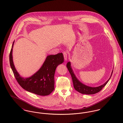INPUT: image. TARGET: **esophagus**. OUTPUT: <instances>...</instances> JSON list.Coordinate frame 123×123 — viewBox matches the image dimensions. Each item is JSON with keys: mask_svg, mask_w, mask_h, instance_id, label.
<instances>
[{"mask_svg": "<svg viewBox=\"0 0 123 123\" xmlns=\"http://www.w3.org/2000/svg\"><path fill=\"white\" fill-rule=\"evenodd\" d=\"M63 56H64V59L65 61H67V58H68V54L66 52H63Z\"/></svg>", "mask_w": 123, "mask_h": 123, "instance_id": "1", "label": "esophagus"}]
</instances>
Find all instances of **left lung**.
<instances>
[{"instance_id": "1", "label": "left lung", "mask_w": 123, "mask_h": 123, "mask_svg": "<svg viewBox=\"0 0 123 123\" xmlns=\"http://www.w3.org/2000/svg\"><path fill=\"white\" fill-rule=\"evenodd\" d=\"M67 67L68 70L69 71L70 75H71L72 80L73 84V86H74V88H75V89L81 94H87V95L94 94H96V93L99 92L100 90H101V89L105 86V85L107 84V83L108 82V81L110 79V78L112 76L113 72V70L112 71L110 77L104 84H103L99 87H89V86H86V85L82 84L81 82H80L78 80V79L75 76V75L73 71V70H72V68L70 66V62H68L67 63Z\"/></svg>"}]
</instances>
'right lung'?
<instances>
[{
	"instance_id": "right-lung-1",
	"label": "right lung",
	"mask_w": 123,
	"mask_h": 123,
	"mask_svg": "<svg viewBox=\"0 0 123 123\" xmlns=\"http://www.w3.org/2000/svg\"><path fill=\"white\" fill-rule=\"evenodd\" d=\"M14 42L9 54L11 68L18 84L28 92L40 96H47L54 89V74L56 67L64 62L62 53L48 55L41 68L33 75L24 78L16 70L13 61L12 51Z\"/></svg>"
}]
</instances>
